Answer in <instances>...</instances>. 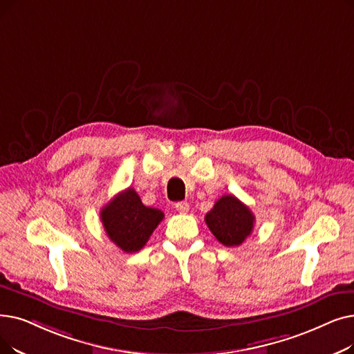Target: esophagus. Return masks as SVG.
Returning <instances> with one entry per match:
<instances>
[{"instance_id":"1","label":"esophagus","mask_w":354,"mask_h":354,"mask_svg":"<svg viewBox=\"0 0 354 354\" xmlns=\"http://www.w3.org/2000/svg\"><path fill=\"white\" fill-rule=\"evenodd\" d=\"M175 208L180 214H187L189 211V204L187 201H179L175 204Z\"/></svg>"}]
</instances>
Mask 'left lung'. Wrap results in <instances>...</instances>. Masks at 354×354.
<instances>
[{
	"label": "left lung",
	"instance_id": "1",
	"mask_svg": "<svg viewBox=\"0 0 354 354\" xmlns=\"http://www.w3.org/2000/svg\"><path fill=\"white\" fill-rule=\"evenodd\" d=\"M205 223L221 244L236 248L252 234L254 215L234 195H224L205 215Z\"/></svg>",
	"mask_w": 354,
	"mask_h": 354
}]
</instances>
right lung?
<instances>
[{
    "mask_svg": "<svg viewBox=\"0 0 354 354\" xmlns=\"http://www.w3.org/2000/svg\"><path fill=\"white\" fill-rule=\"evenodd\" d=\"M100 215L106 236L126 253L143 249L165 217L160 209L146 207L133 188L117 194Z\"/></svg>",
    "mask_w": 354,
    "mask_h": 354,
    "instance_id": "obj_1",
    "label": "right lung"
}]
</instances>
